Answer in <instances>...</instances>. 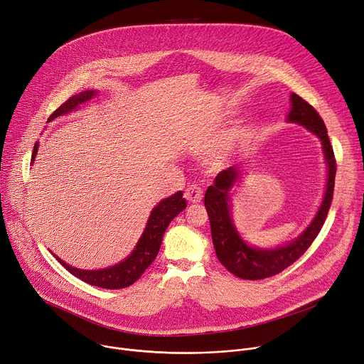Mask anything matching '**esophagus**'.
<instances>
[{
    "instance_id": "obj_1",
    "label": "esophagus",
    "mask_w": 364,
    "mask_h": 364,
    "mask_svg": "<svg viewBox=\"0 0 364 364\" xmlns=\"http://www.w3.org/2000/svg\"><path fill=\"white\" fill-rule=\"evenodd\" d=\"M185 198L192 204L200 203V199H203V189H200L198 185H191L185 191Z\"/></svg>"
}]
</instances>
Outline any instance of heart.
<instances>
[{"instance_id": "heart-1", "label": "heart", "mask_w": 364, "mask_h": 364, "mask_svg": "<svg viewBox=\"0 0 364 364\" xmlns=\"http://www.w3.org/2000/svg\"><path fill=\"white\" fill-rule=\"evenodd\" d=\"M245 139L246 134L243 130H234L228 133L224 141L211 151V160L215 165L224 164V161H227L241 147V144L245 143Z\"/></svg>"}]
</instances>
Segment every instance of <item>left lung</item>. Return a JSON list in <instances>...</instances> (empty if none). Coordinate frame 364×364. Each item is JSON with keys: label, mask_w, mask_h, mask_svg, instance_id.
<instances>
[{"label": "left lung", "mask_w": 364, "mask_h": 364, "mask_svg": "<svg viewBox=\"0 0 364 364\" xmlns=\"http://www.w3.org/2000/svg\"><path fill=\"white\" fill-rule=\"evenodd\" d=\"M287 119L289 123L305 127L308 132L315 134L322 144L327 165L324 198H322L321 205L312 221L296 238L277 247H256L250 246L240 235L231 214L232 204L230 193L241 178V169L231 166L220 172L214 181V185L207 189L204 204L210 217L211 235L217 257L228 272L240 279L259 280L270 277L296 262L312 245V241L324 225L331 205L337 165L324 121L312 105L296 94H291V109Z\"/></svg>", "instance_id": "left-lung-1"}]
</instances>
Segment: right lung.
<instances>
[{"instance_id":"right-lung-1","label":"right lung","mask_w":364,"mask_h":364,"mask_svg":"<svg viewBox=\"0 0 364 364\" xmlns=\"http://www.w3.org/2000/svg\"><path fill=\"white\" fill-rule=\"evenodd\" d=\"M97 94L98 92L95 90H87V91H82V92L70 97L65 104H62L49 117V121L77 109L84 102L91 101ZM37 149H38V141L33 147L31 165L37 156ZM185 208H186V200L183 198L182 191L173 193L169 198L161 199L160 203L151 210L150 217L146 224V228H144L141 237L139 238L134 250L123 262H119L114 266H109L105 269H98V270H84V269H77V267L68 264L66 262L59 259L55 253H52V255L73 276L87 282V284L92 285V287H100L104 289L127 288L134 284V282L144 273V270L156 259L160 245H161V238H164V234H165L168 225Z\"/></svg>"}]
</instances>
